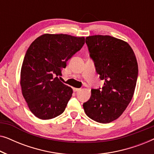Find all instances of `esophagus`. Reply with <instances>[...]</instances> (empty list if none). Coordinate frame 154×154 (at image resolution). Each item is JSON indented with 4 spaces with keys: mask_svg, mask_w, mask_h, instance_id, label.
Returning <instances> with one entry per match:
<instances>
[{
    "mask_svg": "<svg viewBox=\"0 0 154 154\" xmlns=\"http://www.w3.org/2000/svg\"><path fill=\"white\" fill-rule=\"evenodd\" d=\"M73 91H74V92H79V91H80V90H81V88H73Z\"/></svg>",
    "mask_w": 154,
    "mask_h": 154,
    "instance_id": "obj_1",
    "label": "esophagus"
}]
</instances>
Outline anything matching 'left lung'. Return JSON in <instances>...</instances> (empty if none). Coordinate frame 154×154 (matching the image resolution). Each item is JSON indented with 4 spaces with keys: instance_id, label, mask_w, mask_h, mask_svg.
<instances>
[{
    "instance_id": "1",
    "label": "left lung",
    "mask_w": 154,
    "mask_h": 154,
    "mask_svg": "<svg viewBox=\"0 0 154 154\" xmlns=\"http://www.w3.org/2000/svg\"><path fill=\"white\" fill-rule=\"evenodd\" d=\"M85 43L104 85L91 90L84 111L94 121L111 123L121 116L133 97L138 75L135 54L127 42L110 35L88 36Z\"/></svg>"
}]
</instances>
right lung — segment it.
I'll return each instance as SVG.
<instances>
[{
  "label": "right lung",
  "instance_id": "1",
  "mask_svg": "<svg viewBox=\"0 0 154 154\" xmlns=\"http://www.w3.org/2000/svg\"><path fill=\"white\" fill-rule=\"evenodd\" d=\"M84 43V37L45 33L29 46L21 69L20 85L35 116L49 120L64 112L73 90L57 76L62 75V69Z\"/></svg>",
  "mask_w": 154,
  "mask_h": 154
}]
</instances>
